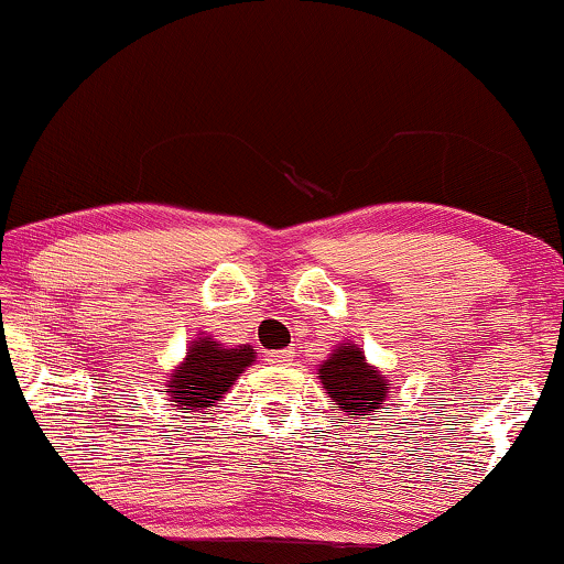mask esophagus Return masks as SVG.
Returning a JSON list of instances; mask_svg holds the SVG:
<instances>
[{"instance_id":"34e87169","label":"esophagus","mask_w":564,"mask_h":564,"mask_svg":"<svg viewBox=\"0 0 564 564\" xmlns=\"http://www.w3.org/2000/svg\"><path fill=\"white\" fill-rule=\"evenodd\" d=\"M292 359H295V349H282V351H272L269 354V361H274V365H292Z\"/></svg>"}]
</instances>
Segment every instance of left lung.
Segmentation results:
<instances>
[{"mask_svg":"<svg viewBox=\"0 0 564 564\" xmlns=\"http://www.w3.org/2000/svg\"><path fill=\"white\" fill-rule=\"evenodd\" d=\"M318 375L330 403L341 408L346 415H372L388 398V382L375 367L367 365L365 354L357 346H338L323 361Z\"/></svg>","mask_w":564,"mask_h":564,"instance_id":"8db88e82","label":"left lung"}]
</instances>
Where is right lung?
<instances>
[{
    "label": "right lung",
    "mask_w": 564,
    "mask_h": 564,
    "mask_svg": "<svg viewBox=\"0 0 564 564\" xmlns=\"http://www.w3.org/2000/svg\"><path fill=\"white\" fill-rule=\"evenodd\" d=\"M253 357L257 354L251 346L226 349L213 338L192 341L184 365L176 367L166 382L164 392L169 395V405L182 413H205L226 395Z\"/></svg>",
    "instance_id": "right-lung-1"
}]
</instances>
